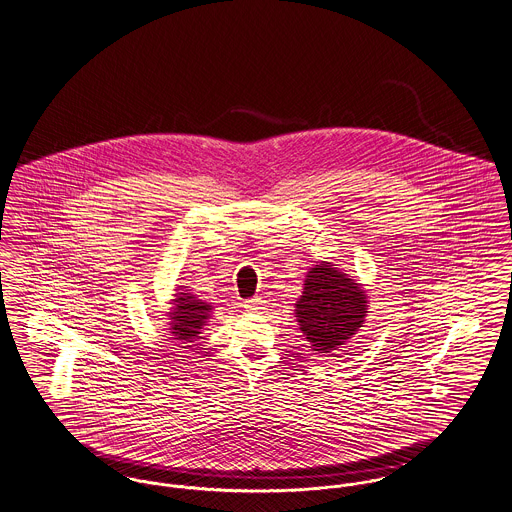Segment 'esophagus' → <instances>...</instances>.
Returning a JSON list of instances; mask_svg holds the SVG:
<instances>
[{
  "label": "esophagus",
  "mask_w": 512,
  "mask_h": 512,
  "mask_svg": "<svg viewBox=\"0 0 512 512\" xmlns=\"http://www.w3.org/2000/svg\"><path fill=\"white\" fill-rule=\"evenodd\" d=\"M244 308H247V310H261V308H265V301L261 297H253V299L244 301Z\"/></svg>",
  "instance_id": "esophagus-1"
}]
</instances>
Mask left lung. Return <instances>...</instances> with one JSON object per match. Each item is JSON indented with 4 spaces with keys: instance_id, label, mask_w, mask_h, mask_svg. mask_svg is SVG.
Returning a JSON list of instances; mask_svg holds the SVG:
<instances>
[{
    "instance_id": "obj_1",
    "label": "left lung",
    "mask_w": 512,
    "mask_h": 512,
    "mask_svg": "<svg viewBox=\"0 0 512 512\" xmlns=\"http://www.w3.org/2000/svg\"><path fill=\"white\" fill-rule=\"evenodd\" d=\"M297 322L318 352L339 350L362 328L368 301L364 289L329 263L310 268L297 301Z\"/></svg>"
}]
</instances>
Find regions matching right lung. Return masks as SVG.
<instances>
[{"label": "right lung", "instance_id": "right-lung-1", "mask_svg": "<svg viewBox=\"0 0 512 512\" xmlns=\"http://www.w3.org/2000/svg\"><path fill=\"white\" fill-rule=\"evenodd\" d=\"M209 312V305L188 293H179V299H175V308L171 312L173 339L183 343H194L202 333L205 322L209 320Z\"/></svg>", "mask_w": 512, "mask_h": 512}]
</instances>
